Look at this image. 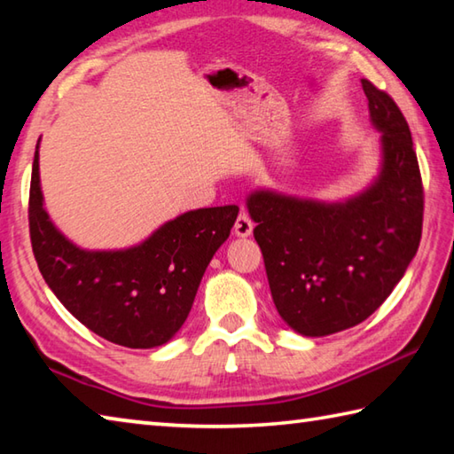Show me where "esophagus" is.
<instances>
[{"label": "esophagus", "mask_w": 454, "mask_h": 454, "mask_svg": "<svg viewBox=\"0 0 454 454\" xmlns=\"http://www.w3.org/2000/svg\"><path fill=\"white\" fill-rule=\"evenodd\" d=\"M254 230V222L250 220V216L246 212H240V216L236 218V224H234V234L238 238H248Z\"/></svg>", "instance_id": "esophagus-1"}]
</instances>
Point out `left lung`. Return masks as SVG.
<instances>
[{
    "label": "left lung",
    "mask_w": 454,
    "mask_h": 454,
    "mask_svg": "<svg viewBox=\"0 0 454 454\" xmlns=\"http://www.w3.org/2000/svg\"><path fill=\"white\" fill-rule=\"evenodd\" d=\"M379 135L377 176L341 200L258 188L246 196L271 300L295 333L324 337L365 321L415 258L423 184L413 138L393 98L361 79Z\"/></svg>",
    "instance_id": "left-lung-1"
}]
</instances>
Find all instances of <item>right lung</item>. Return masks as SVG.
I'll return each instance as SVG.
<instances>
[{
  "mask_svg": "<svg viewBox=\"0 0 454 454\" xmlns=\"http://www.w3.org/2000/svg\"><path fill=\"white\" fill-rule=\"evenodd\" d=\"M35 146L29 232L41 276L65 308L103 340L130 349L168 343L184 325L212 255L228 240L238 206L199 208L164 222L129 248L87 250L45 210Z\"/></svg>",
  "mask_w": 454,
  "mask_h": 454,
  "instance_id": "1",
  "label": "right lung"
}]
</instances>
